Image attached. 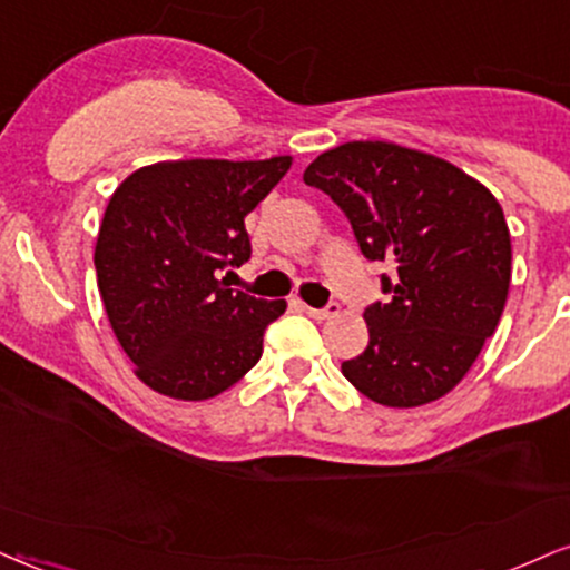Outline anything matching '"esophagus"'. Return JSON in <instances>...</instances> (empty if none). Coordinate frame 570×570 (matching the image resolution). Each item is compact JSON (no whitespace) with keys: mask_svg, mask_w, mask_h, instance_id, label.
<instances>
[{"mask_svg":"<svg viewBox=\"0 0 570 570\" xmlns=\"http://www.w3.org/2000/svg\"><path fill=\"white\" fill-rule=\"evenodd\" d=\"M305 307V313L309 315V318H315V321H328V318H334V315H338V305L336 302H331V305H326V307H309V305H302Z\"/></svg>","mask_w":570,"mask_h":570,"instance_id":"esophagus-1","label":"esophagus"}]
</instances>
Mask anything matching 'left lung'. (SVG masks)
I'll return each instance as SVG.
<instances>
[{
  "label": "left lung",
  "instance_id": "obj_1",
  "mask_svg": "<svg viewBox=\"0 0 570 570\" xmlns=\"http://www.w3.org/2000/svg\"><path fill=\"white\" fill-rule=\"evenodd\" d=\"M305 184L352 223L386 305L363 313L368 347L342 363L360 394L421 407L452 392L494 334L510 289V232L494 194L442 157L392 141H347L315 157Z\"/></svg>",
  "mask_w": 570,
  "mask_h": 570
}]
</instances>
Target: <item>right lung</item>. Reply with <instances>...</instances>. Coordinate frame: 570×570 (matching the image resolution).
<instances>
[{"label":"right lung","instance_id":"add662e5","mask_svg":"<svg viewBox=\"0 0 570 570\" xmlns=\"http://www.w3.org/2000/svg\"><path fill=\"white\" fill-rule=\"evenodd\" d=\"M292 168L271 160H165L134 170L94 247L107 318L134 373L165 397H218L263 355L284 299L234 292L220 271L249 261L244 218Z\"/></svg>","mask_w":570,"mask_h":570}]
</instances>
